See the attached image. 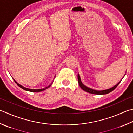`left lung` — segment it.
I'll return each mask as SVG.
<instances>
[{"mask_svg":"<svg viewBox=\"0 0 133 133\" xmlns=\"http://www.w3.org/2000/svg\"><path fill=\"white\" fill-rule=\"evenodd\" d=\"M77 79H78V82H79V84L80 87H81V88L84 90V91H86L87 92H89V93H91V94H97V95H103V94H107L108 93H109V92H111V91H113L115 89V88L118 86V84L121 83V81H120L119 83H117L114 86H113L111 88H109L108 89H105V90H94V89H92L91 88H89V87H87L84 85L82 83V82L81 81V77H80V75L78 74L77 75Z\"/></svg>","mask_w":133,"mask_h":133,"instance_id":"1","label":"left lung"}]
</instances>
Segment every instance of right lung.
Wrapping results in <instances>:
<instances>
[{
  "instance_id": "obj_1",
  "label": "right lung",
  "mask_w": 133,
  "mask_h": 133,
  "mask_svg": "<svg viewBox=\"0 0 133 133\" xmlns=\"http://www.w3.org/2000/svg\"><path fill=\"white\" fill-rule=\"evenodd\" d=\"M14 82H16V83H17V84L18 85V86L19 87H21V88H22V89H24V90H26V91H31V92H40V91H43V90H46V89H48L49 87L51 86V85L52 84V82L50 84V85H49L48 86H47V87H44V88H43V89H29V88H26V87H24V86H21V84H19V83H17L16 81H15V80L14 79Z\"/></svg>"
}]
</instances>
